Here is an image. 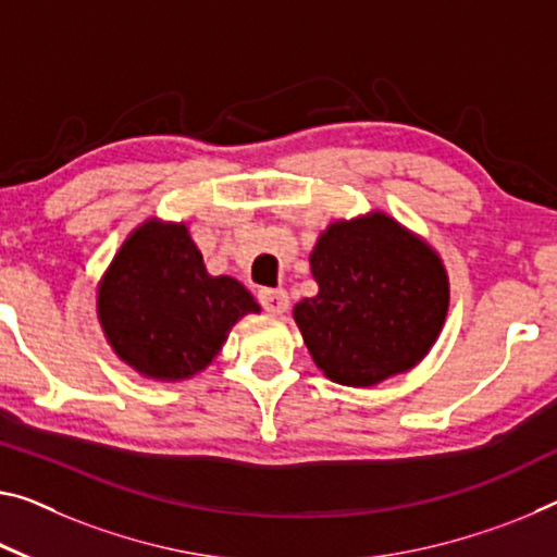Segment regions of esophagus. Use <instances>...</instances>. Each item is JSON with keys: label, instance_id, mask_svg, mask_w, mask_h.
<instances>
[{"label": "esophagus", "instance_id": "esophagus-1", "mask_svg": "<svg viewBox=\"0 0 557 557\" xmlns=\"http://www.w3.org/2000/svg\"><path fill=\"white\" fill-rule=\"evenodd\" d=\"M259 301L269 313L278 315L288 308V294L284 288H261L259 290Z\"/></svg>", "mask_w": 557, "mask_h": 557}]
</instances>
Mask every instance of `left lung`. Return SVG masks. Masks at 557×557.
<instances>
[{
  "instance_id": "obj_1",
  "label": "left lung",
  "mask_w": 557,
  "mask_h": 557,
  "mask_svg": "<svg viewBox=\"0 0 557 557\" xmlns=\"http://www.w3.org/2000/svg\"><path fill=\"white\" fill-rule=\"evenodd\" d=\"M311 271L319 294L296 304L294 319L315 366L344 386L413 368L446 321L441 259L383 213L331 224Z\"/></svg>"
}]
</instances>
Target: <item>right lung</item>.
Listing matches in <instances>:
<instances>
[{
    "label": "right lung",
    "mask_w": 557,
    "mask_h": 557,
    "mask_svg": "<svg viewBox=\"0 0 557 557\" xmlns=\"http://www.w3.org/2000/svg\"><path fill=\"white\" fill-rule=\"evenodd\" d=\"M259 311L236 278L209 276L186 226L144 224L99 288V319L126 363L161 381L207 368L244 313Z\"/></svg>",
    "instance_id": "obj_1"
}]
</instances>
